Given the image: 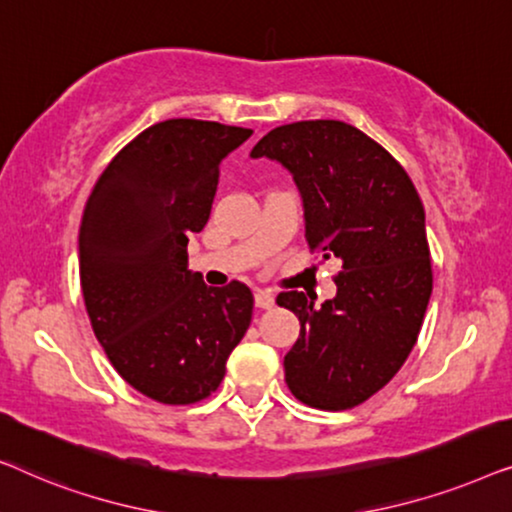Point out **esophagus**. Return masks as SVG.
Returning a JSON list of instances; mask_svg holds the SVG:
<instances>
[{
	"label": "esophagus",
	"mask_w": 512,
	"mask_h": 512,
	"mask_svg": "<svg viewBox=\"0 0 512 512\" xmlns=\"http://www.w3.org/2000/svg\"><path fill=\"white\" fill-rule=\"evenodd\" d=\"M254 300H256V307H261V310H270V307L275 305V296H272L270 291H263V289H258L254 293Z\"/></svg>",
	"instance_id": "34e87169"
}]
</instances>
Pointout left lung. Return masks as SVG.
Listing matches in <instances>:
<instances>
[{
    "label": "left lung",
    "mask_w": 512,
    "mask_h": 512,
    "mask_svg": "<svg viewBox=\"0 0 512 512\" xmlns=\"http://www.w3.org/2000/svg\"><path fill=\"white\" fill-rule=\"evenodd\" d=\"M263 156L293 174L310 249L340 263L321 307L303 291L277 296L300 321L284 380L310 408H356L401 370L422 328L433 289L422 200L387 149L342 121L279 125L251 151Z\"/></svg>",
    "instance_id": "1"
}]
</instances>
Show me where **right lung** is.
<instances>
[{"label":"right lung","mask_w":512,"mask_h":512,"mask_svg":"<svg viewBox=\"0 0 512 512\" xmlns=\"http://www.w3.org/2000/svg\"><path fill=\"white\" fill-rule=\"evenodd\" d=\"M249 137L195 118L151 125L116 153L83 209L79 272L95 338L158 403L212 396L251 324L249 286H207L186 251L212 212L221 160Z\"/></svg>","instance_id":"obj_1"}]
</instances>
